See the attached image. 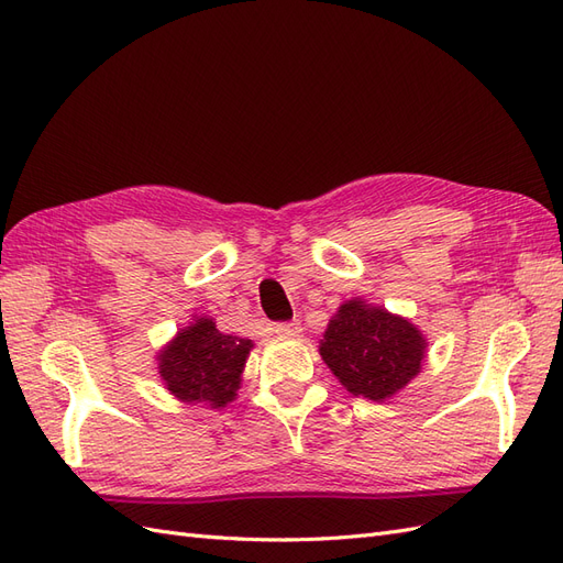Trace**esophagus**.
Instances as JSON below:
<instances>
[{"label": "esophagus", "instance_id": "esophagus-1", "mask_svg": "<svg viewBox=\"0 0 563 563\" xmlns=\"http://www.w3.org/2000/svg\"><path fill=\"white\" fill-rule=\"evenodd\" d=\"M276 332L287 334V336H297L301 332V325H299V320H283V323H276Z\"/></svg>", "mask_w": 563, "mask_h": 563}]
</instances>
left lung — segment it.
Returning a JSON list of instances; mask_svg holds the SVG:
<instances>
[{
	"instance_id": "8db88e82",
	"label": "left lung",
	"mask_w": 563,
	"mask_h": 563,
	"mask_svg": "<svg viewBox=\"0 0 563 563\" xmlns=\"http://www.w3.org/2000/svg\"><path fill=\"white\" fill-rule=\"evenodd\" d=\"M424 336L408 320L351 299L320 342V356L353 396L384 400L420 373Z\"/></svg>"
}]
</instances>
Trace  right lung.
<instances>
[{
  "instance_id": "right-lung-1",
  "label": "right lung",
  "mask_w": 563,
  "mask_h": 563,
  "mask_svg": "<svg viewBox=\"0 0 563 563\" xmlns=\"http://www.w3.org/2000/svg\"><path fill=\"white\" fill-rule=\"evenodd\" d=\"M250 349V340L223 334L210 318H200L159 353V377L184 404L221 408L235 398Z\"/></svg>"
}]
</instances>
